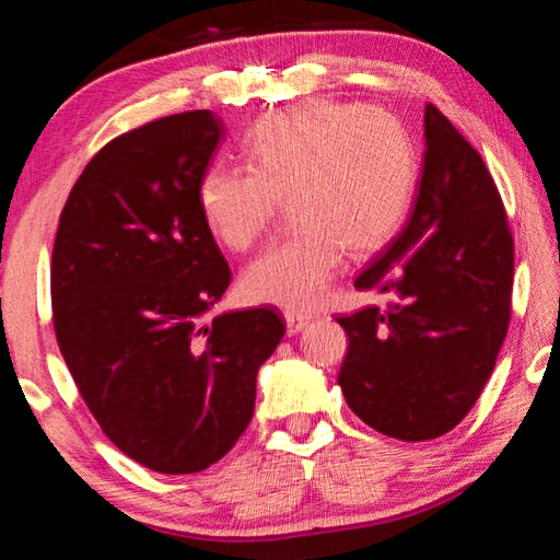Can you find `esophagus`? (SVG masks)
I'll use <instances>...</instances> for the list:
<instances>
[{
  "label": "esophagus",
  "instance_id": "esophagus-1",
  "mask_svg": "<svg viewBox=\"0 0 560 560\" xmlns=\"http://www.w3.org/2000/svg\"><path fill=\"white\" fill-rule=\"evenodd\" d=\"M308 324H311V316H306V314H287V330H289V336L301 334V330L306 328Z\"/></svg>",
  "mask_w": 560,
  "mask_h": 560
}]
</instances>
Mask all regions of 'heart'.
<instances>
[{
    "mask_svg": "<svg viewBox=\"0 0 560 560\" xmlns=\"http://www.w3.org/2000/svg\"><path fill=\"white\" fill-rule=\"evenodd\" d=\"M246 167L212 163L197 207L217 242L249 249L291 197L299 226L242 273V293L303 314L328 296L346 249H383L410 212L420 158L393 113L363 103L311 101L269 113L244 140Z\"/></svg>",
    "mask_w": 560,
    "mask_h": 560,
    "instance_id": "heart-1",
    "label": "heart"
}]
</instances>
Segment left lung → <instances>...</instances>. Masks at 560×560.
Listing matches in <instances>:
<instances>
[{
	"instance_id": "1",
	"label": "left lung",
	"mask_w": 560,
	"mask_h": 560,
	"mask_svg": "<svg viewBox=\"0 0 560 560\" xmlns=\"http://www.w3.org/2000/svg\"><path fill=\"white\" fill-rule=\"evenodd\" d=\"M514 236L485 160L438 106L424 108L420 192L405 230L355 279L385 308L340 316L346 402L373 430L434 440L467 417L511 318Z\"/></svg>"
}]
</instances>
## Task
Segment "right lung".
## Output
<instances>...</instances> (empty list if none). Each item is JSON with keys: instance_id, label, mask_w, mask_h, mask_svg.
<instances>
[{"instance_id": "obj_1", "label": "right lung", "mask_w": 560, "mask_h": 560, "mask_svg": "<svg viewBox=\"0 0 560 560\" xmlns=\"http://www.w3.org/2000/svg\"><path fill=\"white\" fill-rule=\"evenodd\" d=\"M224 122L187 110L103 145L63 205L51 254L61 355L116 447L163 474L220 462L254 415L279 311L210 316L232 281L197 207Z\"/></svg>"}]
</instances>
